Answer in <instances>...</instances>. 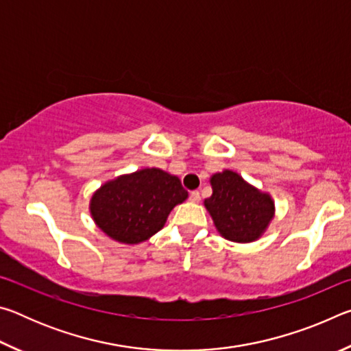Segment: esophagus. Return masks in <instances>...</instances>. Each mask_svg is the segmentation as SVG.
Instances as JSON below:
<instances>
[{"label": "esophagus", "instance_id": "34e87169", "mask_svg": "<svg viewBox=\"0 0 351 351\" xmlns=\"http://www.w3.org/2000/svg\"><path fill=\"white\" fill-rule=\"evenodd\" d=\"M190 201H192V203H198V201L201 199V195H199V192H197V190H193V192H190Z\"/></svg>", "mask_w": 351, "mask_h": 351}]
</instances>
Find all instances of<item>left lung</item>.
I'll return each mask as SVG.
<instances>
[{"label": "left lung", "mask_w": 351, "mask_h": 351, "mask_svg": "<svg viewBox=\"0 0 351 351\" xmlns=\"http://www.w3.org/2000/svg\"><path fill=\"white\" fill-rule=\"evenodd\" d=\"M212 197L204 199L207 212L221 237L235 243L258 240L274 218V201L232 170L210 178Z\"/></svg>", "instance_id": "obj_1"}]
</instances>
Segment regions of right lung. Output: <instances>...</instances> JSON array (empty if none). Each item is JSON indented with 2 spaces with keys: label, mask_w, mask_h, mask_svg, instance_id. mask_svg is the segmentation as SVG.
I'll return each mask as SVG.
<instances>
[{
  "label": "right lung",
  "mask_w": 351,
  "mask_h": 351,
  "mask_svg": "<svg viewBox=\"0 0 351 351\" xmlns=\"http://www.w3.org/2000/svg\"><path fill=\"white\" fill-rule=\"evenodd\" d=\"M187 197L178 176L161 169H142L105 182L94 192L90 212L110 239L138 245L159 232L171 209Z\"/></svg>",
  "instance_id": "1"
}]
</instances>
